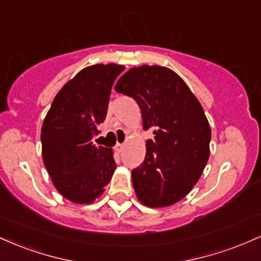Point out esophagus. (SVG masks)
<instances>
[{"instance_id": "esophagus-1", "label": "esophagus", "mask_w": 261, "mask_h": 261, "mask_svg": "<svg viewBox=\"0 0 261 261\" xmlns=\"http://www.w3.org/2000/svg\"><path fill=\"white\" fill-rule=\"evenodd\" d=\"M125 148V145H122V143H118V145L115 146V151L118 152V153H121L122 151H124Z\"/></svg>"}]
</instances>
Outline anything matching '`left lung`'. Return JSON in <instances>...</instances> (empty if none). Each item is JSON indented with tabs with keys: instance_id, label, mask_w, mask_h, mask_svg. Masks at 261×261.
Returning <instances> with one entry per match:
<instances>
[{
	"instance_id": "left-lung-1",
	"label": "left lung",
	"mask_w": 261,
	"mask_h": 261,
	"mask_svg": "<svg viewBox=\"0 0 261 261\" xmlns=\"http://www.w3.org/2000/svg\"><path fill=\"white\" fill-rule=\"evenodd\" d=\"M115 91L137 101L143 130L153 128L145 161L131 173L137 199L149 207L178 202L208 161L211 128L201 104L174 71L162 66L130 68Z\"/></svg>"
}]
</instances>
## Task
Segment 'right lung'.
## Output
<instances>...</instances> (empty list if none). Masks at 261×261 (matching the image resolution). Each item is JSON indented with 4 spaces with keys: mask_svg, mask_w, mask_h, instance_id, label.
Returning a JSON list of instances; mask_svg holds the SVG:
<instances>
[{
    "mask_svg": "<svg viewBox=\"0 0 261 261\" xmlns=\"http://www.w3.org/2000/svg\"><path fill=\"white\" fill-rule=\"evenodd\" d=\"M124 66L93 65L80 71L56 94L41 127L43 161L62 196L91 203L112 179V148L93 145L106 120L109 97Z\"/></svg>",
    "mask_w": 261,
    "mask_h": 261,
    "instance_id": "right-lung-1",
    "label": "right lung"
}]
</instances>
